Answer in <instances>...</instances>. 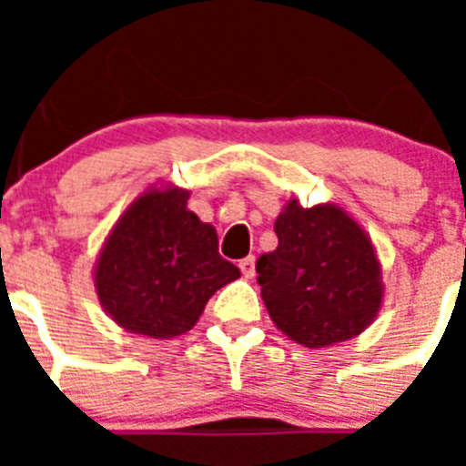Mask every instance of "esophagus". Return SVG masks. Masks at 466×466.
<instances>
[{"label":"esophagus","mask_w":466,"mask_h":466,"mask_svg":"<svg viewBox=\"0 0 466 466\" xmlns=\"http://www.w3.org/2000/svg\"><path fill=\"white\" fill-rule=\"evenodd\" d=\"M240 270H242V278L252 279L254 278V257L242 258V261H240Z\"/></svg>","instance_id":"obj_1"}]
</instances>
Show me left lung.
Instances as JSON below:
<instances>
[{
	"mask_svg": "<svg viewBox=\"0 0 466 466\" xmlns=\"http://www.w3.org/2000/svg\"><path fill=\"white\" fill-rule=\"evenodd\" d=\"M278 247L257 261L275 327L303 348H329L371 327L385 299L371 236L339 203L289 198L275 219Z\"/></svg>",
	"mask_w": 466,
	"mask_h": 466,
	"instance_id": "obj_1",
	"label": "left lung"
}]
</instances>
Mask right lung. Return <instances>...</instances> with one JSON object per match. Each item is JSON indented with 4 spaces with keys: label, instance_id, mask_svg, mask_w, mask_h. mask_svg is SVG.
I'll return each mask as SVG.
<instances>
[{
    "label": "right lung",
    "instance_id": "obj_1",
    "mask_svg": "<svg viewBox=\"0 0 466 466\" xmlns=\"http://www.w3.org/2000/svg\"><path fill=\"white\" fill-rule=\"evenodd\" d=\"M188 196L177 184L144 188L95 258V294L123 331L156 340L182 336L209 296L240 278V268L219 257L214 226L188 209Z\"/></svg>",
    "mask_w": 466,
    "mask_h": 466
}]
</instances>
